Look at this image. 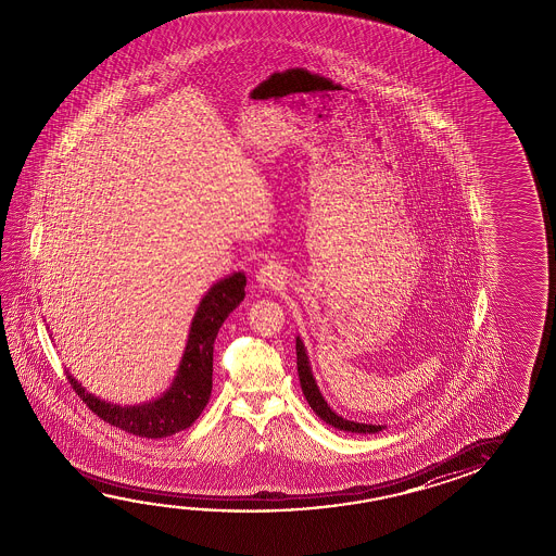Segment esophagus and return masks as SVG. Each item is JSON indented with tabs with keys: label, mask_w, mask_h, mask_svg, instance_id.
Segmentation results:
<instances>
[{
	"label": "esophagus",
	"mask_w": 556,
	"mask_h": 556,
	"mask_svg": "<svg viewBox=\"0 0 556 556\" xmlns=\"http://www.w3.org/2000/svg\"><path fill=\"white\" fill-rule=\"evenodd\" d=\"M255 281L260 282L265 289H282L285 285V271L279 264L275 262H267V264L260 267V271L255 274Z\"/></svg>",
	"instance_id": "1"
}]
</instances>
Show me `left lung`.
I'll return each mask as SVG.
<instances>
[{
  "mask_svg": "<svg viewBox=\"0 0 556 556\" xmlns=\"http://www.w3.org/2000/svg\"><path fill=\"white\" fill-rule=\"evenodd\" d=\"M296 366H299V378H301L302 393L308 401L309 407L318 415L319 419L328 422L331 427L345 430V432H358V434H370V432H380L382 425H365V422H356V420H346L339 417L336 410H331L328 401L324 400V395L319 392L318 383L312 376L309 368L308 355L306 349L301 341V337H296Z\"/></svg>",
  "mask_w": 556,
  "mask_h": 556,
  "instance_id": "8db88e82",
  "label": "left lung"
}]
</instances>
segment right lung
<instances>
[{
	"label": "right lung",
	"mask_w": 556,
	"mask_h": 556,
	"mask_svg": "<svg viewBox=\"0 0 556 556\" xmlns=\"http://www.w3.org/2000/svg\"><path fill=\"white\" fill-rule=\"evenodd\" d=\"M247 275L232 274L215 282L201 299L191 319L186 343L173 386L155 401L141 405H114L99 400L83 388L72 374L67 380L89 409L112 427L141 438L173 437L191 427L205 409L213 388V343L228 314L244 301Z\"/></svg>",
	"instance_id": "1"
}]
</instances>
